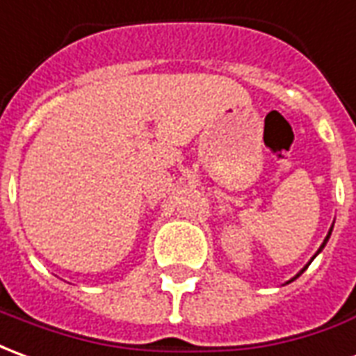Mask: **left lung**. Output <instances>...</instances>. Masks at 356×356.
<instances>
[{
	"label": "left lung",
	"instance_id": "left-lung-1",
	"mask_svg": "<svg viewBox=\"0 0 356 356\" xmlns=\"http://www.w3.org/2000/svg\"><path fill=\"white\" fill-rule=\"evenodd\" d=\"M330 236H332V228H330V232H327L326 239H324V243H322V245H320V249H318V251H316V254H318L320 251H322V249H324V245H326V243H327V239H330ZM316 254H314V257H316ZM314 257H312V259H314ZM312 259H311V263H312ZM311 263H309V264H311ZM309 264H307V266H305L303 270L299 272V274H303V272L307 270V268H309ZM299 274H297V276H299ZM297 276H295V278H297ZM295 278H293V280H295ZM293 280H289V282H293Z\"/></svg>",
	"mask_w": 356,
	"mask_h": 356
}]
</instances>
